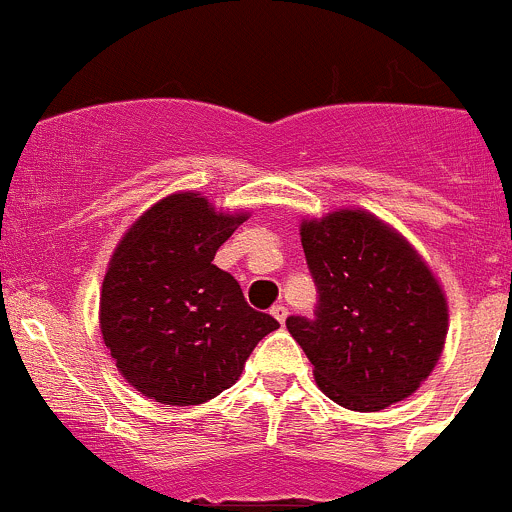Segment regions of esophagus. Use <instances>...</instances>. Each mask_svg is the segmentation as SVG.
Segmentation results:
<instances>
[{
    "label": "esophagus",
    "instance_id": "esophagus-1",
    "mask_svg": "<svg viewBox=\"0 0 512 512\" xmlns=\"http://www.w3.org/2000/svg\"><path fill=\"white\" fill-rule=\"evenodd\" d=\"M270 315L275 317V320L282 325V322L287 320V307H285V305H275V307H272V310H270Z\"/></svg>",
    "mask_w": 512,
    "mask_h": 512
}]
</instances>
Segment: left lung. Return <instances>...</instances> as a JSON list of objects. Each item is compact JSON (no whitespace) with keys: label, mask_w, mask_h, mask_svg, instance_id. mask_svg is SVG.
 <instances>
[{"label":"left lung","mask_w":512,"mask_h":512,"mask_svg":"<svg viewBox=\"0 0 512 512\" xmlns=\"http://www.w3.org/2000/svg\"><path fill=\"white\" fill-rule=\"evenodd\" d=\"M300 240L320 292L315 320L287 317L317 388L377 413L410 398L438 365L448 297L418 250L360 207L305 217Z\"/></svg>","instance_id":"8db88e82"}]
</instances>
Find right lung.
<instances>
[{"label": "right lung", "mask_w": 512, "mask_h": 512, "mask_svg": "<svg viewBox=\"0 0 512 512\" xmlns=\"http://www.w3.org/2000/svg\"><path fill=\"white\" fill-rule=\"evenodd\" d=\"M250 212L172 192L142 212L109 257L99 330L119 375L162 405H200L232 388L275 317L252 310L212 265Z\"/></svg>", "instance_id": "obj_1"}]
</instances>
